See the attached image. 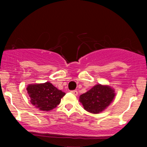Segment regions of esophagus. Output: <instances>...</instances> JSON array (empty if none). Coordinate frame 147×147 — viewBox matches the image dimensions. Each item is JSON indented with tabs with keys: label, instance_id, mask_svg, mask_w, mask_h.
<instances>
[{
	"label": "esophagus",
	"instance_id": "esophagus-1",
	"mask_svg": "<svg viewBox=\"0 0 147 147\" xmlns=\"http://www.w3.org/2000/svg\"><path fill=\"white\" fill-rule=\"evenodd\" d=\"M71 92H72L73 94H75V95H78V90H72V91H71Z\"/></svg>",
	"mask_w": 147,
	"mask_h": 147
}]
</instances>
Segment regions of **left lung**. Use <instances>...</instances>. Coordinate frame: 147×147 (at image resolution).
Listing matches in <instances>:
<instances>
[{
	"label": "left lung",
	"mask_w": 147,
	"mask_h": 147,
	"mask_svg": "<svg viewBox=\"0 0 147 147\" xmlns=\"http://www.w3.org/2000/svg\"><path fill=\"white\" fill-rule=\"evenodd\" d=\"M114 97L115 91L111 87L97 84L80 95V101L87 112L98 114L109 106Z\"/></svg>",
	"instance_id": "8db88e82"
}]
</instances>
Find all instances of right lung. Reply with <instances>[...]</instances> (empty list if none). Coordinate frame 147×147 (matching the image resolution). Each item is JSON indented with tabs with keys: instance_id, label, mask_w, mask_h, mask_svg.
<instances>
[{
	"instance_id": "obj_1",
	"label": "right lung",
	"mask_w": 147,
	"mask_h": 147,
	"mask_svg": "<svg viewBox=\"0 0 147 147\" xmlns=\"http://www.w3.org/2000/svg\"><path fill=\"white\" fill-rule=\"evenodd\" d=\"M27 90L31 103L42 111H50L55 108L65 94L47 82L44 84H30Z\"/></svg>"
}]
</instances>
